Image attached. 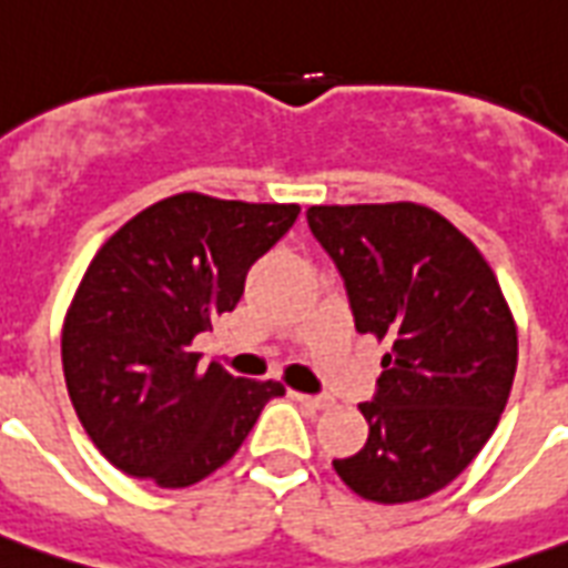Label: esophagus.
<instances>
[{
    "label": "esophagus",
    "instance_id": "34e87169",
    "mask_svg": "<svg viewBox=\"0 0 568 568\" xmlns=\"http://www.w3.org/2000/svg\"><path fill=\"white\" fill-rule=\"evenodd\" d=\"M294 400H301L303 406H310V409H327L329 400L321 395H301V392H294Z\"/></svg>",
    "mask_w": 568,
    "mask_h": 568
}]
</instances>
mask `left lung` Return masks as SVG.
I'll return each instance as SVG.
<instances>
[{
  "label": "left lung",
  "instance_id": "8db88e82",
  "mask_svg": "<svg viewBox=\"0 0 568 568\" xmlns=\"http://www.w3.org/2000/svg\"><path fill=\"white\" fill-rule=\"evenodd\" d=\"M306 221L345 276L356 333L388 345L359 404L368 442L333 468L365 501H422L498 427L519 359L510 303L484 253L427 205H310Z\"/></svg>",
  "mask_w": 568,
  "mask_h": 568
}]
</instances>
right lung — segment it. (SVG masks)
<instances>
[{"instance_id": "obj_1", "label": "right lung", "mask_w": 568, "mask_h": 568, "mask_svg": "<svg viewBox=\"0 0 568 568\" xmlns=\"http://www.w3.org/2000/svg\"><path fill=\"white\" fill-rule=\"evenodd\" d=\"M297 203L185 191L146 205L84 271L61 329V363L84 433L111 466L162 489L235 457L276 379H244L189 347L235 310L250 265L297 221Z\"/></svg>"}]
</instances>
